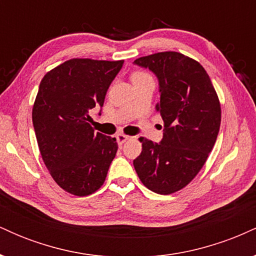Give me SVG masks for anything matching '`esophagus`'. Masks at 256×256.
<instances>
[{"instance_id": "esophagus-1", "label": "esophagus", "mask_w": 256, "mask_h": 256, "mask_svg": "<svg viewBox=\"0 0 256 256\" xmlns=\"http://www.w3.org/2000/svg\"><path fill=\"white\" fill-rule=\"evenodd\" d=\"M128 138H130V136H126V134H116V142H118L119 146H122L126 140H128Z\"/></svg>"}]
</instances>
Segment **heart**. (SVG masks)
<instances>
[{
    "mask_svg": "<svg viewBox=\"0 0 256 256\" xmlns=\"http://www.w3.org/2000/svg\"><path fill=\"white\" fill-rule=\"evenodd\" d=\"M146 77H150V76L148 74V73H146V72H142V71H137V72H134V74H132V80H134V79H142V78H146Z\"/></svg>",
    "mask_w": 256,
    "mask_h": 256,
    "instance_id": "b5f03b06",
    "label": "heart"
}]
</instances>
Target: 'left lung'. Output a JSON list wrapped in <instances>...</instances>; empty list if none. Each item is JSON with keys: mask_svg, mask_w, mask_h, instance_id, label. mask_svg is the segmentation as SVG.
Masks as SVG:
<instances>
[{"mask_svg": "<svg viewBox=\"0 0 256 256\" xmlns=\"http://www.w3.org/2000/svg\"><path fill=\"white\" fill-rule=\"evenodd\" d=\"M134 64L156 76V110L165 122L160 143L140 138L142 152L134 166L149 190L170 195L196 177L212 152L222 122L219 98L204 67L180 52H156Z\"/></svg>", "mask_w": 256, "mask_h": 256, "instance_id": "obj_1", "label": "left lung"}]
</instances>
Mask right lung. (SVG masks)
Masks as SVG:
<instances>
[{
  "label": "right lung",
  "instance_id": "obj_1",
  "mask_svg": "<svg viewBox=\"0 0 256 256\" xmlns=\"http://www.w3.org/2000/svg\"><path fill=\"white\" fill-rule=\"evenodd\" d=\"M124 60L72 58L44 76L32 110L40 155L64 192L88 196L104 183L116 158V138L95 132L90 110L102 108Z\"/></svg>",
  "mask_w": 256,
  "mask_h": 256
}]
</instances>
